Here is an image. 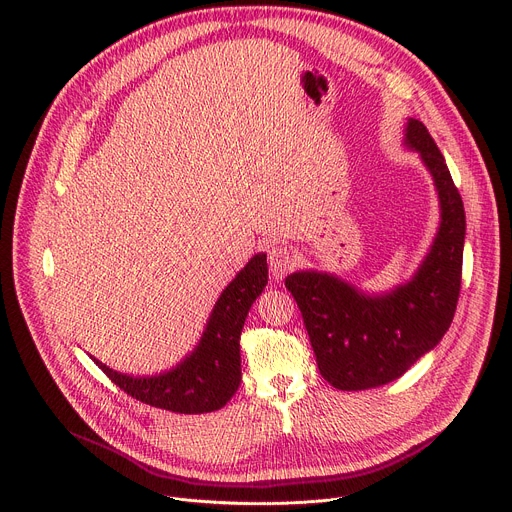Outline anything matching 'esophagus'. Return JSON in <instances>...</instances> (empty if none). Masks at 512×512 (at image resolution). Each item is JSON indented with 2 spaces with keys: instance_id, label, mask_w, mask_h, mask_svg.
I'll use <instances>...</instances> for the list:
<instances>
[{
  "instance_id": "1",
  "label": "esophagus",
  "mask_w": 512,
  "mask_h": 512,
  "mask_svg": "<svg viewBox=\"0 0 512 512\" xmlns=\"http://www.w3.org/2000/svg\"><path fill=\"white\" fill-rule=\"evenodd\" d=\"M269 261V271L273 279H283L291 269L296 267V255L287 247H271L267 253Z\"/></svg>"
}]
</instances>
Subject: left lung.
Here are the masks:
<instances>
[{"label": "left lung", "mask_w": 512, "mask_h": 512, "mask_svg": "<svg viewBox=\"0 0 512 512\" xmlns=\"http://www.w3.org/2000/svg\"><path fill=\"white\" fill-rule=\"evenodd\" d=\"M403 145L429 172L440 227L417 271L387 291H367L318 269L294 271L285 287L298 302L320 375L340 391L399 379L448 332L462 281L464 202L427 127L409 117Z\"/></svg>", "instance_id": "obj_1"}]
</instances>
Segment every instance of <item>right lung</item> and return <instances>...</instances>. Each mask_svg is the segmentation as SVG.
<instances>
[{"label":"right lung","instance_id":"right-lung-1","mask_svg":"<svg viewBox=\"0 0 512 512\" xmlns=\"http://www.w3.org/2000/svg\"><path fill=\"white\" fill-rule=\"evenodd\" d=\"M267 285V255L257 253L218 296L198 344L176 367L156 375L119 373L99 358L97 367L127 395L174 413H210L227 405L241 385V330Z\"/></svg>","mask_w":512,"mask_h":512}]
</instances>
